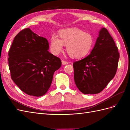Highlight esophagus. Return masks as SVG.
<instances>
[{"mask_svg":"<svg viewBox=\"0 0 130 130\" xmlns=\"http://www.w3.org/2000/svg\"><path fill=\"white\" fill-rule=\"evenodd\" d=\"M68 63V62L65 61H63V60H62V64L63 65L67 64Z\"/></svg>","mask_w":130,"mask_h":130,"instance_id":"34e87169","label":"esophagus"}]
</instances>
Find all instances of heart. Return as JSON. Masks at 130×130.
I'll return each instance as SVG.
<instances>
[{"label": "heart", "instance_id": "obj_1", "mask_svg": "<svg viewBox=\"0 0 130 130\" xmlns=\"http://www.w3.org/2000/svg\"><path fill=\"white\" fill-rule=\"evenodd\" d=\"M58 37L53 35L50 39V49L54 55H58L66 45V50L70 57L81 58L92 50L94 38L92 34L84 32L77 27L62 29L58 33Z\"/></svg>", "mask_w": 130, "mask_h": 130}]
</instances>
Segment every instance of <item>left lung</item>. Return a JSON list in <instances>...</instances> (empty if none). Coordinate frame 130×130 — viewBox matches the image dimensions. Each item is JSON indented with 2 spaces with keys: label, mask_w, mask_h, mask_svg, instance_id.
Listing matches in <instances>:
<instances>
[{
  "label": "left lung",
  "mask_w": 130,
  "mask_h": 130,
  "mask_svg": "<svg viewBox=\"0 0 130 130\" xmlns=\"http://www.w3.org/2000/svg\"><path fill=\"white\" fill-rule=\"evenodd\" d=\"M119 58L115 41L103 27L90 54L74 62V78L77 88L85 94L101 92L115 77Z\"/></svg>",
  "instance_id": "1"
}]
</instances>
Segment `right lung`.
Returning <instances> with one entry per match:
<instances>
[{"instance_id":"right-lung-1","label":"right lung","mask_w":130,"mask_h":130,"mask_svg":"<svg viewBox=\"0 0 130 130\" xmlns=\"http://www.w3.org/2000/svg\"><path fill=\"white\" fill-rule=\"evenodd\" d=\"M49 43L29 28L15 36L9 52L12 80L29 95L41 96L52 83L53 75L61 66L58 57L48 52Z\"/></svg>"}]
</instances>
